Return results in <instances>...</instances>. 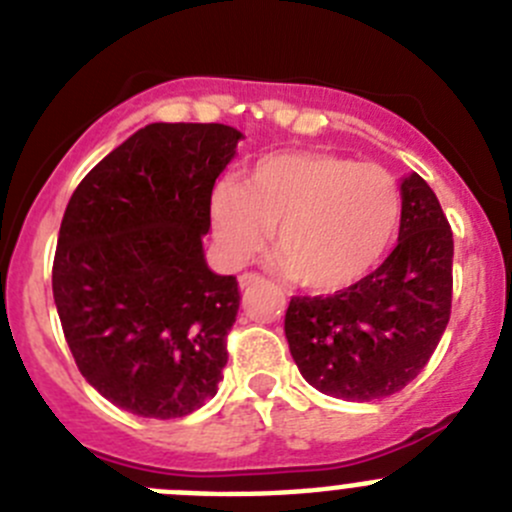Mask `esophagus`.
<instances>
[{
  "label": "esophagus",
  "mask_w": 512,
  "mask_h": 512,
  "mask_svg": "<svg viewBox=\"0 0 512 512\" xmlns=\"http://www.w3.org/2000/svg\"><path fill=\"white\" fill-rule=\"evenodd\" d=\"M260 282H265V277H260L257 272H245V275L240 277V287L242 289H250V287L260 285Z\"/></svg>",
  "instance_id": "34e87169"
}]
</instances>
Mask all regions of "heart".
I'll use <instances>...</instances> for the list:
<instances>
[{
    "label": "heart",
    "instance_id": "b5f03b06",
    "mask_svg": "<svg viewBox=\"0 0 512 512\" xmlns=\"http://www.w3.org/2000/svg\"><path fill=\"white\" fill-rule=\"evenodd\" d=\"M210 213L230 262L262 255L277 227L289 277L314 292H334L384 260L401 223V190L379 165L334 153H277L262 158L242 185L220 183Z\"/></svg>",
    "mask_w": 512,
    "mask_h": 512
}]
</instances>
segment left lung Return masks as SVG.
Returning a JSON list of instances; mask_svg holds the SVG:
<instances>
[{"mask_svg": "<svg viewBox=\"0 0 512 512\" xmlns=\"http://www.w3.org/2000/svg\"><path fill=\"white\" fill-rule=\"evenodd\" d=\"M453 232L418 173L401 183L399 245L354 285L292 297L285 314L299 374L322 394L374 401L421 374L451 319Z\"/></svg>", "mask_w": 512, "mask_h": 512, "instance_id": "1", "label": "left lung"}]
</instances>
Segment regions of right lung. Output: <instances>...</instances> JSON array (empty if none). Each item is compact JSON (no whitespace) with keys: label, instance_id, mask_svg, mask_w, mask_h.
Instances as JSON below:
<instances>
[{"label":"right lung","instance_id":"add662e5","mask_svg":"<svg viewBox=\"0 0 512 512\" xmlns=\"http://www.w3.org/2000/svg\"><path fill=\"white\" fill-rule=\"evenodd\" d=\"M240 131L151 123L108 153L66 205L51 270L84 379L143 418H180L218 394L240 309L205 262L213 185Z\"/></svg>","mask_w":512,"mask_h":512}]
</instances>
